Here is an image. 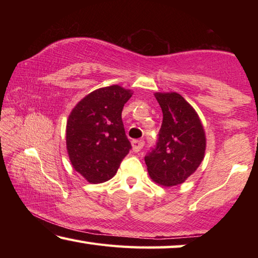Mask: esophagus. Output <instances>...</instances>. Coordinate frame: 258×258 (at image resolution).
Segmentation results:
<instances>
[{
    "mask_svg": "<svg viewBox=\"0 0 258 258\" xmlns=\"http://www.w3.org/2000/svg\"><path fill=\"white\" fill-rule=\"evenodd\" d=\"M145 146V141L143 140H133L132 141V148L134 152H139Z\"/></svg>",
    "mask_w": 258,
    "mask_h": 258,
    "instance_id": "obj_1",
    "label": "esophagus"
}]
</instances>
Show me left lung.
I'll return each instance as SVG.
<instances>
[{"instance_id": "left-lung-1", "label": "left lung", "mask_w": 258, "mask_h": 258, "mask_svg": "<svg viewBox=\"0 0 258 258\" xmlns=\"http://www.w3.org/2000/svg\"><path fill=\"white\" fill-rule=\"evenodd\" d=\"M163 110L156 147L145 157L150 177L164 186L181 184L205 157L206 137L198 113L176 92L155 93Z\"/></svg>"}]
</instances>
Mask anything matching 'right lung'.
<instances>
[{
	"mask_svg": "<svg viewBox=\"0 0 258 258\" xmlns=\"http://www.w3.org/2000/svg\"><path fill=\"white\" fill-rule=\"evenodd\" d=\"M132 91L119 85L101 87L87 94L67 120L66 145L74 169L90 183H102L117 173L131 142L121 120Z\"/></svg>",
	"mask_w": 258,
	"mask_h": 258,
	"instance_id": "obj_1",
	"label": "right lung"
}]
</instances>
